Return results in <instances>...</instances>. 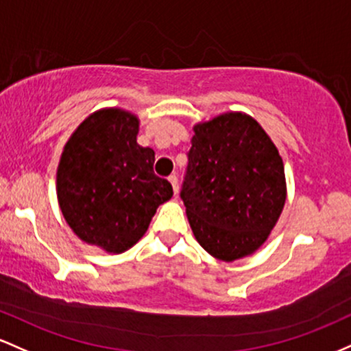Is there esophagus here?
<instances>
[{"instance_id":"34e87169","label":"esophagus","mask_w":351,"mask_h":351,"mask_svg":"<svg viewBox=\"0 0 351 351\" xmlns=\"http://www.w3.org/2000/svg\"><path fill=\"white\" fill-rule=\"evenodd\" d=\"M169 182L172 184V189H174V194H177L179 192V179H177L176 174L169 176Z\"/></svg>"}]
</instances>
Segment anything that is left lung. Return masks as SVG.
Masks as SVG:
<instances>
[{
    "label": "left lung",
    "mask_w": 351,
    "mask_h": 351,
    "mask_svg": "<svg viewBox=\"0 0 351 351\" xmlns=\"http://www.w3.org/2000/svg\"><path fill=\"white\" fill-rule=\"evenodd\" d=\"M180 199L197 242L220 261L250 255L285 204V172L261 124L228 112L197 124Z\"/></svg>",
    "instance_id": "obj_1"
}]
</instances>
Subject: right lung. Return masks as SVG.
<instances>
[{
  "instance_id": "add662e5",
  "label": "right lung",
  "mask_w": 351,
  "mask_h": 351,
  "mask_svg": "<svg viewBox=\"0 0 351 351\" xmlns=\"http://www.w3.org/2000/svg\"><path fill=\"white\" fill-rule=\"evenodd\" d=\"M139 121L102 109L66 144L58 167V200L66 222L84 242L121 254L147 230L156 208L172 197L154 174V151L137 144Z\"/></svg>"
}]
</instances>
